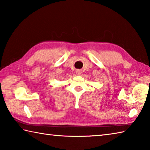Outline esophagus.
I'll return each instance as SVG.
<instances>
[{
    "mask_svg": "<svg viewBox=\"0 0 150 150\" xmlns=\"http://www.w3.org/2000/svg\"><path fill=\"white\" fill-rule=\"evenodd\" d=\"M76 72H77V73H77V75H81V71H76Z\"/></svg>",
    "mask_w": 150,
    "mask_h": 150,
    "instance_id": "esophagus-1",
    "label": "esophagus"
}]
</instances>
